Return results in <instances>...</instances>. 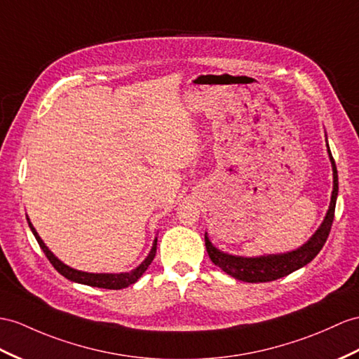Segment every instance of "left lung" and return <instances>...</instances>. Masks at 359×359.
Segmentation results:
<instances>
[{
	"instance_id": "left-lung-1",
	"label": "left lung",
	"mask_w": 359,
	"mask_h": 359,
	"mask_svg": "<svg viewBox=\"0 0 359 359\" xmlns=\"http://www.w3.org/2000/svg\"><path fill=\"white\" fill-rule=\"evenodd\" d=\"M327 152L332 163V169H334V191H332L330 205L321 226L303 247L291 252H285V255L241 257V256L225 255V252L215 248L205 234V248L213 264L216 266H219L222 271H225L229 276L248 283L273 282V280H277V278H282L287 274L294 273V271L300 269L304 265H308L309 262L318 255L323 245L326 243L327 236L332 229V222H334V216H335V204H337V196H338V173H337L335 160L329 151V146H327Z\"/></svg>"
}]
</instances>
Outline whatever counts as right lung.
Returning <instances> with one entry per match:
<instances>
[{
  "label": "right lung",
  "mask_w": 359,
  "mask_h": 359,
  "mask_svg": "<svg viewBox=\"0 0 359 359\" xmlns=\"http://www.w3.org/2000/svg\"><path fill=\"white\" fill-rule=\"evenodd\" d=\"M29 221V217H27ZM29 226L32 233L34 234V238H36L38 243L41 250L43 251V255L47 256V259L50 260V264L55 266V269L57 271L59 274H62L64 277H67L68 280L72 282H77V283H82V285H88V286H94V287H103V290H123V287H128L129 285L135 283L140 277L143 276L144 271L147 269L152 264V260L156 255V239L154 242V247L149 252V256L144 259V262H142V265L137 266L134 271H130V273H123V274H93V273H83V271H77L67 266L65 264H62L53 252H51L47 247L46 243L42 242V239L38 236L36 230L33 229L32 222L29 221Z\"/></svg>",
  "instance_id": "obj_1"
}]
</instances>
